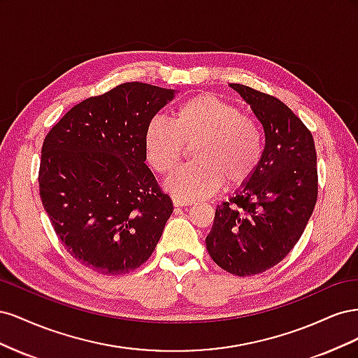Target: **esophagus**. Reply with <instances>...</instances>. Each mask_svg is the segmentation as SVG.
I'll return each mask as SVG.
<instances>
[{
	"mask_svg": "<svg viewBox=\"0 0 358 358\" xmlns=\"http://www.w3.org/2000/svg\"><path fill=\"white\" fill-rule=\"evenodd\" d=\"M192 203H194L192 200L183 199V197H179V196H175V197H173V204H175L176 208H185V206H191Z\"/></svg>",
	"mask_w": 358,
	"mask_h": 358,
	"instance_id": "obj_1",
	"label": "esophagus"
}]
</instances>
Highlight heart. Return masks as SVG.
I'll use <instances>...</instances> for the list:
<instances>
[{"label": "heart", "mask_w": 358, "mask_h": 358, "mask_svg": "<svg viewBox=\"0 0 358 358\" xmlns=\"http://www.w3.org/2000/svg\"><path fill=\"white\" fill-rule=\"evenodd\" d=\"M149 166L161 175L175 171L192 146L194 162L167 180V188L188 199L208 197L227 187H241L263 158V131L241 109L213 95H196L180 104L171 121L154 117L145 131Z\"/></svg>", "instance_id": "1"}]
</instances>
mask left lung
Here are the masks:
<instances>
[{
  "instance_id": "8db88e82",
  "label": "left lung",
  "mask_w": 358,
  "mask_h": 358,
  "mask_svg": "<svg viewBox=\"0 0 358 358\" xmlns=\"http://www.w3.org/2000/svg\"><path fill=\"white\" fill-rule=\"evenodd\" d=\"M230 88L251 106L266 145L254 176L216 208L206 248L229 273L252 276L284 259L305 231L318 196L317 152L287 104L245 85Z\"/></svg>"
}]
</instances>
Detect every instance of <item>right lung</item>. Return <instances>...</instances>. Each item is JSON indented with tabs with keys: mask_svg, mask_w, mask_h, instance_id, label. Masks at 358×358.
I'll use <instances>...</instances> for the list:
<instances>
[{
	"mask_svg": "<svg viewBox=\"0 0 358 358\" xmlns=\"http://www.w3.org/2000/svg\"><path fill=\"white\" fill-rule=\"evenodd\" d=\"M175 90L128 82L74 106L41 148L40 197L69 254L103 275L142 266L173 212L146 166L145 131Z\"/></svg>",
	"mask_w": 358,
	"mask_h": 358,
	"instance_id": "obj_1",
	"label": "right lung"
}]
</instances>
